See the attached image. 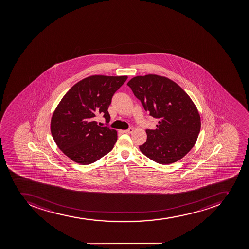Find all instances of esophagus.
<instances>
[{
	"label": "esophagus",
	"mask_w": 249,
	"mask_h": 249,
	"mask_svg": "<svg viewBox=\"0 0 249 249\" xmlns=\"http://www.w3.org/2000/svg\"><path fill=\"white\" fill-rule=\"evenodd\" d=\"M134 131V128H129L128 130H124V132L125 134H131Z\"/></svg>",
	"instance_id": "34e87169"
}]
</instances>
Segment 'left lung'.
<instances>
[{
	"instance_id": "8db88e82",
	"label": "left lung",
	"mask_w": 249,
	"mask_h": 249,
	"mask_svg": "<svg viewBox=\"0 0 249 249\" xmlns=\"http://www.w3.org/2000/svg\"><path fill=\"white\" fill-rule=\"evenodd\" d=\"M128 86L145 111L159 119L155 130L139 146L144 155L167 165L185 157L194 147L200 130L197 108L187 93L169 78L149 74L130 79Z\"/></svg>"
}]
</instances>
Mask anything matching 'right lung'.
Instances as JSON below:
<instances>
[{
    "mask_svg": "<svg viewBox=\"0 0 249 249\" xmlns=\"http://www.w3.org/2000/svg\"><path fill=\"white\" fill-rule=\"evenodd\" d=\"M126 75H90L78 82L62 98L51 119V133L58 147L81 165L95 162L112 150L117 141L114 129L99 126L95 117L110 121L108 107Z\"/></svg>",
    "mask_w": 249,
    "mask_h": 249,
    "instance_id": "obj_1",
    "label": "right lung"
}]
</instances>
